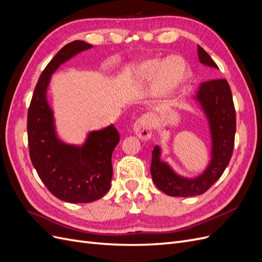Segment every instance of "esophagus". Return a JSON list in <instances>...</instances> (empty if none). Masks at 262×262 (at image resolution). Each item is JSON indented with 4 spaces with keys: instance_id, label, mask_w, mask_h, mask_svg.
<instances>
[{
    "instance_id": "34e87169",
    "label": "esophagus",
    "mask_w": 262,
    "mask_h": 262,
    "mask_svg": "<svg viewBox=\"0 0 262 262\" xmlns=\"http://www.w3.org/2000/svg\"><path fill=\"white\" fill-rule=\"evenodd\" d=\"M133 130L142 140H148L152 137V118L148 115L141 116L133 124Z\"/></svg>"
}]
</instances>
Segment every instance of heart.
Returning a JSON list of instances; mask_svg holds the SVG:
<instances>
[{"label": "heart", "mask_w": 262, "mask_h": 262, "mask_svg": "<svg viewBox=\"0 0 262 262\" xmlns=\"http://www.w3.org/2000/svg\"><path fill=\"white\" fill-rule=\"evenodd\" d=\"M185 71V64L180 59L172 58L165 63L158 61H148L140 68L141 74L152 76L161 72V84L164 87L175 85Z\"/></svg>", "instance_id": "1"}]
</instances>
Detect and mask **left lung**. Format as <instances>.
Masks as SVG:
<instances>
[{"instance_id": "8db88e82", "label": "left lung", "mask_w": 262, "mask_h": 262, "mask_svg": "<svg viewBox=\"0 0 262 262\" xmlns=\"http://www.w3.org/2000/svg\"><path fill=\"white\" fill-rule=\"evenodd\" d=\"M199 60L204 66L219 68L209 53L198 46ZM198 100L207 114L213 139L212 161L201 176L195 179H185L177 176L168 165L160 161V148L152 152L150 173L155 186L171 196H194L204 193L224 172L233 155L236 112L231 87L226 78H211L204 81L198 92Z\"/></svg>"}]
</instances>
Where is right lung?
I'll list each match as a JSON object with an SVG mask.
<instances>
[{
  "label": "right lung",
  "mask_w": 262,
  "mask_h": 262,
  "mask_svg": "<svg viewBox=\"0 0 262 262\" xmlns=\"http://www.w3.org/2000/svg\"><path fill=\"white\" fill-rule=\"evenodd\" d=\"M92 45L75 40L54 55L39 77L27 114V136L31 163L47 189L70 203H89L104 196L113 178L112 155L120 141L112 124L90 133L85 145H67L54 133L52 112L46 99L51 74L63 62Z\"/></svg>",
  "instance_id": "obj_1"
}]
</instances>
